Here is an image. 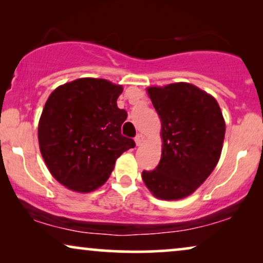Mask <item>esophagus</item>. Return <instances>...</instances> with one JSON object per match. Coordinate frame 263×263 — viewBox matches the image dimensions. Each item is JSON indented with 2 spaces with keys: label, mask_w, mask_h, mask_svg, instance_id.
Here are the masks:
<instances>
[{
  "label": "esophagus",
  "mask_w": 263,
  "mask_h": 263,
  "mask_svg": "<svg viewBox=\"0 0 263 263\" xmlns=\"http://www.w3.org/2000/svg\"><path fill=\"white\" fill-rule=\"evenodd\" d=\"M143 140H145V136H143L142 134H138V135H136V138H135L136 146H141L142 142H143Z\"/></svg>",
  "instance_id": "1"
}]
</instances>
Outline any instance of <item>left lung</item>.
Returning a JSON list of instances; mask_svg holds the SVG:
<instances>
[{"label": "left lung", "mask_w": 263, "mask_h": 263, "mask_svg": "<svg viewBox=\"0 0 263 263\" xmlns=\"http://www.w3.org/2000/svg\"><path fill=\"white\" fill-rule=\"evenodd\" d=\"M147 93L161 121L163 149L158 166L142 171V179L158 199H183L217 166L225 136L224 117L217 100L192 84L148 87Z\"/></svg>", "instance_id": "8db88e82"}]
</instances>
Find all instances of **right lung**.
Instances as JSON below:
<instances>
[{
	"label": "right lung",
	"instance_id": "add662e5",
	"mask_svg": "<svg viewBox=\"0 0 263 263\" xmlns=\"http://www.w3.org/2000/svg\"><path fill=\"white\" fill-rule=\"evenodd\" d=\"M123 91L104 79L82 78L59 86L46 100L38 124L39 148L61 184L91 193L107 181L116 159L133 139L122 135L127 111L118 109Z\"/></svg>",
	"mask_w": 263,
	"mask_h": 263
}]
</instances>
